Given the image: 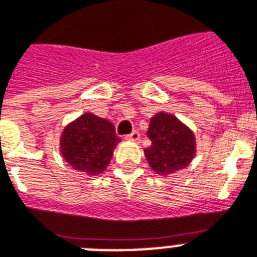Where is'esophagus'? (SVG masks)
Listing matches in <instances>:
<instances>
[{"mask_svg": "<svg viewBox=\"0 0 257 257\" xmlns=\"http://www.w3.org/2000/svg\"><path fill=\"white\" fill-rule=\"evenodd\" d=\"M139 139H140V133L137 132V131H133L131 135L125 136V140H128V142H137Z\"/></svg>", "mask_w": 257, "mask_h": 257, "instance_id": "1", "label": "esophagus"}]
</instances>
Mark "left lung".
<instances>
[{"label":"left lung","mask_w":257,"mask_h":257,"mask_svg":"<svg viewBox=\"0 0 257 257\" xmlns=\"http://www.w3.org/2000/svg\"><path fill=\"white\" fill-rule=\"evenodd\" d=\"M147 136L152 144L144 148V155L150 167L162 176L187 167L197 152L193 131L170 113H156L151 118Z\"/></svg>","instance_id":"left-lung-1"}]
</instances>
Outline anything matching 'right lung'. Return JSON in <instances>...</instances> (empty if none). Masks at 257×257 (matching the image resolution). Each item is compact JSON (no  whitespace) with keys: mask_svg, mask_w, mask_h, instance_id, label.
Returning <instances> with one entry per match:
<instances>
[{"mask_svg":"<svg viewBox=\"0 0 257 257\" xmlns=\"http://www.w3.org/2000/svg\"><path fill=\"white\" fill-rule=\"evenodd\" d=\"M120 142L110 121L85 113L63 129L60 154L74 170L95 176L106 170Z\"/></svg>","mask_w":257,"mask_h":257,"instance_id":"right-lung-1","label":"right lung"}]
</instances>
